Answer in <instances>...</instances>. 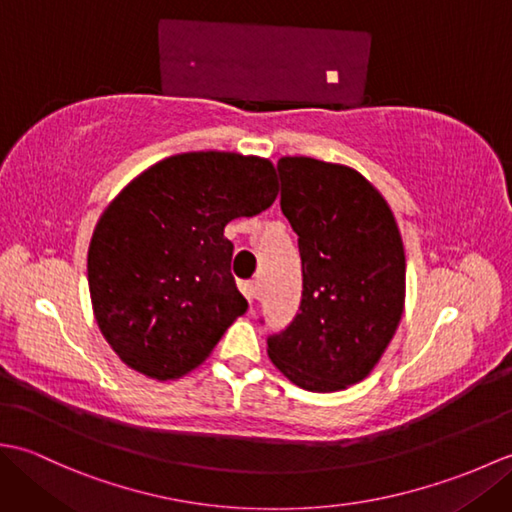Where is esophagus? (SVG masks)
I'll use <instances>...</instances> for the list:
<instances>
[{
	"label": "esophagus",
	"instance_id": "34e87169",
	"mask_svg": "<svg viewBox=\"0 0 512 512\" xmlns=\"http://www.w3.org/2000/svg\"><path fill=\"white\" fill-rule=\"evenodd\" d=\"M242 292H244V297L248 299V303H255V299H257V284H253V281H246V284H242Z\"/></svg>",
	"mask_w": 512,
	"mask_h": 512
}]
</instances>
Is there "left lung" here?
Listing matches in <instances>:
<instances>
[{
  "mask_svg": "<svg viewBox=\"0 0 512 512\" xmlns=\"http://www.w3.org/2000/svg\"><path fill=\"white\" fill-rule=\"evenodd\" d=\"M281 211L299 235V314L268 356L301 389L339 391L372 372L405 310L396 217L356 169L306 156L277 162Z\"/></svg>",
  "mask_w": 512,
  "mask_h": 512,
  "instance_id": "left-lung-1",
  "label": "left lung"
}]
</instances>
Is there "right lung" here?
I'll list each match as a JSON object with an SVG mask.
<instances>
[{
    "mask_svg": "<svg viewBox=\"0 0 512 512\" xmlns=\"http://www.w3.org/2000/svg\"><path fill=\"white\" fill-rule=\"evenodd\" d=\"M277 193L266 158L189 151L116 195L94 228L88 281L94 319L127 367L171 380L213 352L248 308L224 226L266 211Z\"/></svg>",
    "mask_w": 512,
    "mask_h": 512,
    "instance_id": "obj_1",
    "label": "right lung"
}]
</instances>
